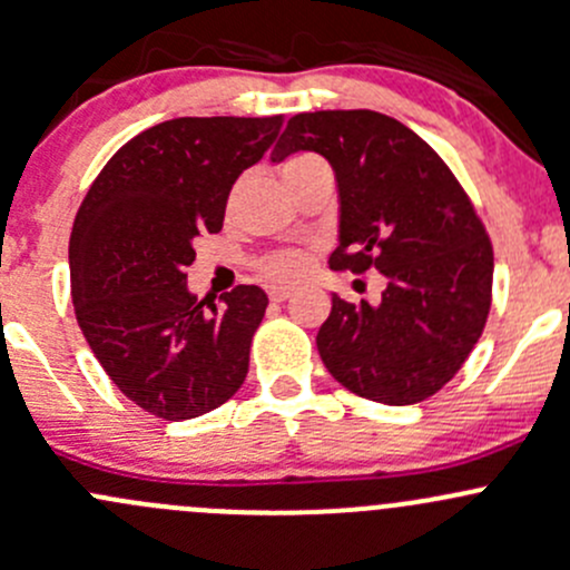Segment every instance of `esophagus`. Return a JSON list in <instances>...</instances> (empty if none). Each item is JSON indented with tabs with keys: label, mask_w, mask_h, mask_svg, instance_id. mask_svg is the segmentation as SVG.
Here are the masks:
<instances>
[{
	"label": "esophagus",
	"mask_w": 570,
	"mask_h": 570,
	"mask_svg": "<svg viewBox=\"0 0 570 570\" xmlns=\"http://www.w3.org/2000/svg\"><path fill=\"white\" fill-rule=\"evenodd\" d=\"M267 295H269V301H273V303H284L286 297L292 295V289H286V286H269Z\"/></svg>",
	"instance_id": "1"
}]
</instances>
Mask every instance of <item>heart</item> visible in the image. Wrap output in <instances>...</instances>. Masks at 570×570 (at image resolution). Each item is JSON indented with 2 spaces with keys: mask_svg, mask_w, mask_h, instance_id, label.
Wrapping results in <instances>:
<instances>
[{
  "mask_svg": "<svg viewBox=\"0 0 570 570\" xmlns=\"http://www.w3.org/2000/svg\"><path fill=\"white\" fill-rule=\"evenodd\" d=\"M320 169H331V166H327L320 155L297 153V155H289V158L284 160V166H281V175H284L286 185H292V183H297L301 177L311 175V171H320ZM239 188H243V185H237V188L232 190L229 209L235 207ZM256 267H259V273L269 281H297V278H303L305 269H308V254H305V250H297V248L269 250V254L262 256L259 265Z\"/></svg>",
  "mask_w": 570,
  "mask_h": 570,
  "instance_id": "1",
  "label": "heart"
}]
</instances>
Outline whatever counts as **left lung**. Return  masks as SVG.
I'll return each instance as SVG.
<instances>
[{
    "label": "left lung",
    "mask_w": 570,
    "mask_h": 570,
    "mask_svg": "<svg viewBox=\"0 0 570 570\" xmlns=\"http://www.w3.org/2000/svg\"><path fill=\"white\" fill-rule=\"evenodd\" d=\"M325 155L341 196L333 269L387 281L382 303L333 295L322 363L355 395L406 406L448 385L487 327L494 248L475 205L415 130L380 111L295 114L273 160Z\"/></svg>",
    "instance_id": "8db88e82"
}]
</instances>
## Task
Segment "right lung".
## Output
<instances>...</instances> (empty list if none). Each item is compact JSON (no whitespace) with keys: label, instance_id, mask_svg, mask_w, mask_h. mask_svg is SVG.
<instances>
[{"label":"right lung","instance_id":"add662e5","mask_svg":"<svg viewBox=\"0 0 570 570\" xmlns=\"http://www.w3.org/2000/svg\"><path fill=\"white\" fill-rule=\"evenodd\" d=\"M275 117H179L141 130L89 185L70 232V295L89 350L136 406L190 421L239 391L267 308L259 286L220 303L185 286L194 239L224 226L226 199L273 144Z\"/></svg>","mask_w":570,"mask_h":570}]
</instances>
